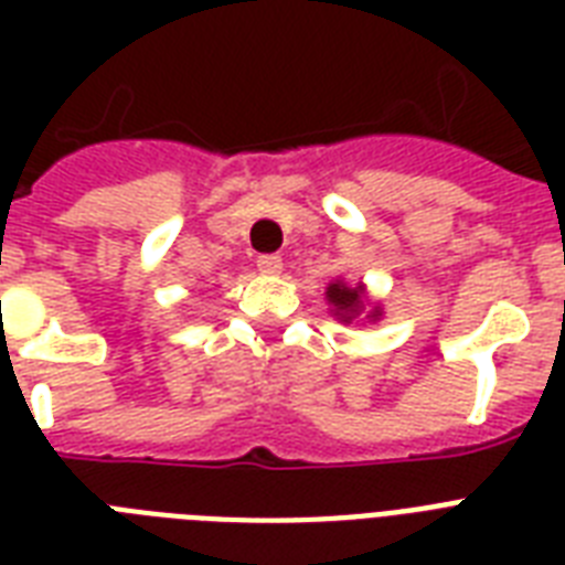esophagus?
<instances>
[{
    "label": "esophagus",
    "instance_id": "obj_1",
    "mask_svg": "<svg viewBox=\"0 0 565 565\" xmlns=\"http://www.w3.org/2000/svg\"><path fill=\"white\" fill-rule=\"evenodd\" d=\"M257 269L264 275H278L281 273V257L278 255H260L257 257Z\"/></svg>",
    "mask_w": 565,
    "mask_h": 565
}]
</instances>
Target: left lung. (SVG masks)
<instances>
[{"instance_id":"8db88e82","label":"left lung","mask_w":565,"mask_h":565,"mask_svg":"<svg viewBox=\"0 0 565 565\" xmlns=\"http://www.w3.org/2000/svg\"><path fill=\"white\" fill-rule=\"evenodd\" d=\"M326 299L328 305L334 308L331 313H334L340 322H354V319L361 317L363 310H366V290H363V287H349L345 281L328 284ZM366 319H372V322L381 319V308H372Z\"/></svg>"}]
</instances>
